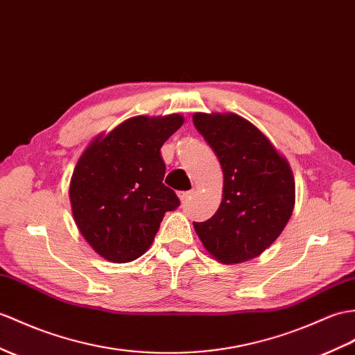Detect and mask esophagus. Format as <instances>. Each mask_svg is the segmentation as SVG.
Here are the masks:
<instances>
[{
  "instance_id": "1",
  "label": "esophagus",
  "mask_w": 355,
  "mask_h": 355,
  "mask_svg": "<svg viewBox=\"0 0 355 355\" xmlns=\"http://www.w3.org/2000/svg\"><path fill=\"white\" fill-rule=\"evenodd\" d=\"M192 195H193V191H184V192H180V193H178L181 202H186L187 200H191Z\"/></svg>"
}]
</instances>
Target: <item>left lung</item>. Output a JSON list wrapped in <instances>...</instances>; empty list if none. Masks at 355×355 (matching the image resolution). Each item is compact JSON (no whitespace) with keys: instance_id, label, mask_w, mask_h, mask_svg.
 I'll return each instance as SVG.
<instances>
[{"instance_id":"obj_1","label":"left lung","mask_w":355,"mask_h":355,"mask_svg":"<svg viewBox=\"0 0 355 355\" xmlns=\"http://www.w3.org/2000/svg\"><path fill=\"white\" fill-rule=\"evenodd\" d=\"M193 123L224 172L219 209L205 222H193L195 232L204 248L225 265L257 257L292 216L295 180L289 163L239 114L195 113Z\"/></svg>"}]
</instances>
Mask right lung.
Listing matches in <instances>:
<instances>
[{"label": "right lung", "mask_w": 355, "mask_h": 355, "mask_svg": "<svg viewBox=\"0 0 355 355\" xmlns=\"http://www.w3.org/2000/svg\"><path fill=\"white\" fill-rule=\"evenodd\" d=\"M181 114L135 116L96 137L73 169V220L92 248L109 261L127 263L150 248L166 211L180 205L163 184V144L183 125Z\"/></svg>", "instance_id": "1"}]
</instances>
